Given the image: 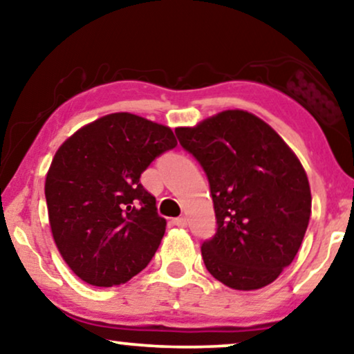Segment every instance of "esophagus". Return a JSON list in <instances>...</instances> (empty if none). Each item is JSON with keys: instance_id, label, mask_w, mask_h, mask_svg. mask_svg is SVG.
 I'll list each match as a JSON object with an SVG mask.
<instances>
[{"instance_id": "esophagus-1", "label": "esophagus", "mask_w": 354, "mask_h": 354, "mask_svg": "<svg viewBox=\"0 0 354 354\" xmlns=\"http://www.w3.org/2000/svg\"><path fill=\"white\" fill-rule=\"evenodd\" d=\"M172 224L177 225V227H187L188 219H187V217H177V219L172 221Z\"/></svg>"}]
</instances>
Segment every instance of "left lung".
Returning a JSON list of instances; mask_svg holds the SVG:
<instances>
[{
  "label": "left lung",
  "instance_id": "obj_1",
  "mask_svg": "<svg viewBox=\"0 0 354 354\" xmlns=\"http://www.w3.org/2000/svg\"><path fill=\"white\" fill-rule=\"evenodd\" d=\"M176 133L201 164L214 203L217 230L201 245L206 269L235 290L272 283L297 256L311 216L301 162L246 111H222Z\"/></svg>",
  "mask_w": 354,
  "mask_h": 354
}]
</instances>
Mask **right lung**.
I'll use <instances>...</instances> for the list:
<instances>
[{"label":"right lung","instance_id":"right-lung-1","mask_svg":"<svg viewBox=\"0 0 354 354\" xmlns=\"http://www.w3.org/2000/svg\"><path fill=\"white\" fill-rule=\"evenodd\" d=\"M176 147L171 129L130 113L96 119L61 145L45 196L53 239L77 277L113 287L147 268L166 219L140 177Z\"/></svg>","mask_w":354,"mask_h":354}]
</instances>
